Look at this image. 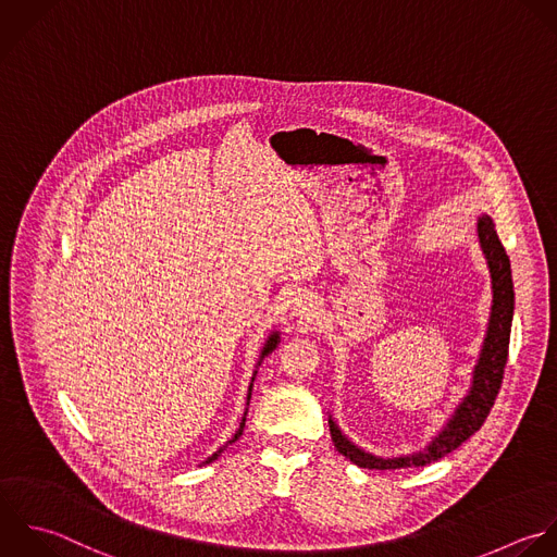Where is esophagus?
Listing matches in <instances>:
<instances>
[{
	"mask_svg": "<svg viewBox=\"0 0 557 557\" xmlns=\"http://www.w3.org/2000/svg\"><path fill=\"white\" fill-rule=\"evenodd\" d=\"M293 310H299V312H304V310H306V304H304V301H297V306H295Z\"/></svg>",
	"mask_w": 557,
	"mask_h": 557,
	"instance_id": "esophagus-1",
	"label": "esophagus"
}]
</instances>
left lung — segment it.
Here are the masks:
<instances>
[{"label":"left lung","instance_id":"obj_1","mask_svg":"<svg viewBox=\"0 0 557 557\" xmlns=\"http://www.w3.org/2000/svg\"><path fill=\"white\" fill-rule=\"evenodd\" d=\"M480 243L488 258L491 275H493V312H491V325L484 341V349L480 356V362L475 367L473 386L467 395V399L456 410L454 419L447 423V428L432 441V445L414 456L408 458H375L371 454H364L356 445H351L341 430L330 419V434L336 451L358 465L360 469H375V471H395L404 467H425L432 465L454 449H458L465 441H469L486 421L491 414V408L495 406V399L502 391L504 371L508 362V349H510V327H512V312H515V284H512V269L510 258L504 249V243L499 240L495 221L491 216H480L478 221Z\"/></svg>","mask_w":557,"mask_h":557}]
</instances>
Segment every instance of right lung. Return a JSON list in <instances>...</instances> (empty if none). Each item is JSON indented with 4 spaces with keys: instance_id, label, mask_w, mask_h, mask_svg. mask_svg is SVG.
Masks as SVG:
<instances>
[{
    "instance_id": "right-lung-1",
    "label": "right lung",
    "mask_w": 557,
    "mask_h": 557,
    "mask_svg": "<svg viewBox=\"0 0 557 557\" xmlns=\"http://www.w3.org/2000/svg\"><path fill=\"white\" fill-rule=\"evenodd\" d=\"M275 345H277V334H273V336H271V338H269V341H267V345H264V349H262V356H260V360H262V358H264V356H267V354H271V351H273V349H275ZM249 397H251V388H249ZM249 397H247V399H249ZM243 428H245V419H243V423H240V428H238V432H236V434H234V438H232V441H230V443H227V445H232V443H234V441H238V436H240V434H243ZM227 445H225V447H227ZM225 447H223V449H225ZM223 449H219V451H216V454H212V456H210V458H208V460H206V465H208V462H212V460H216V458H219V454H221V451H223Z\"/></svg>"
}]
</instances>
